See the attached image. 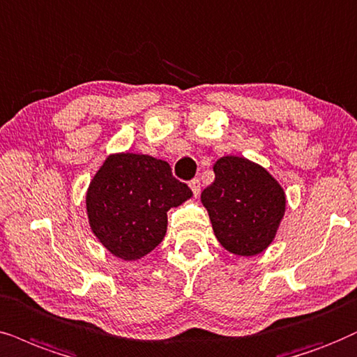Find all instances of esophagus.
I'll list each match as a JSON object with an SVG mask.
<instances>
[{
  "instance_id": "1",
  "label": "esophagus",
  "mask_w": 357,
  "mask_h": 357,
  "mask_svg": "<svg viewBox=\"0 0 357 357\" xmlns=\"http://www.w3.org/2000/svg\"><path fill=\"white\" fill-rule=\"evenodd\" d=\"M189 188H191V191H192V194L194 196H199V192H201V181L197 178H194L191 183H189Z\"/></svg>"
}]
</instances>
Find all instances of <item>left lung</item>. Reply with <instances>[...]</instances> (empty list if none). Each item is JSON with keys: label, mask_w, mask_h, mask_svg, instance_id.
Returning a JSON list of instances; mask_svg holds the SVG:
<instances>
[{"label": "left lung", "mask_w": 357, "mask_h": 357, "mask_svg": "<svg viewBox=\"0 0 357 357\" xmlns=\"http://www.w3.org/2000/svg\"><path fill=\"white\" fill-rule=\"evenodd\" d=\"M214 174L201 201L220 245L234 255L261 254L285 214V191L267 169L247 158L222 156Z\"/></svg>", "instance_id": "1"}]
</instances>
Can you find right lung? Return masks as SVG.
Returning a JSON list of instances; mask_svg holds the SVG:
<instances>
[{
	"label": "right lung",
	"mask_w": 357,
	"mask_h": 357,
	"mask_svg": "<svg viewBox=\"0 0 357 357\" xmlns=\"http://www.w3.org/2000/svg\"><path fill=\"white\" fill-rule=\"evenodd\" d=\"M192 191L163 160L116 153L103 161L85 196L92 232L112 255L138 260L165 238L168 211Z\"/></svg>",
	"instance_id": "obj_1"
}]
</instances>
